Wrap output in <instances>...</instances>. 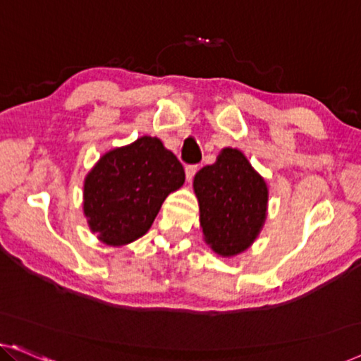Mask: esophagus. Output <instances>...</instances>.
<instances>
[{
    "mask_svg": "<svg viewBox=\"0 0 361 361\" xmlns=\"http://www.w3.org/2000/svg\"><path fill=\"white\" fill-rule=\"evenodd\" d=\"M197 170H199L197 165H188L186 169H185V171H186V180H188V181H192V178H195V175L197 173Z\"/></svg>",
    "mask_w": 361,
    "mask_h": 361,
    "instance_id": "34e87169",
    "label": "esophagus"
}]
</instances>
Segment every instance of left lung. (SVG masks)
Instances as JSON below:
<instances>
[{"mask_svg":"<svg viewBox=\"0 0 361 361\" xmlns=\"http://www.w3.org/2000/svg\"><path fill=\"white\" fill-rule=\"evenodd\" d=\"M206 243L220 256H235L255 241L267 209L266 181L236 149H224L214 165L195 176Z\"/></svg>","mask_w":361,"mask_h":361,"instance_id":"8db88e82","label":"left lung"}]
</instances>
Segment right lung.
I'll list each match as a JSON object with an SVG mask.
<instances>
[{
	"label": "right lung",
	"instance_id": "1",
	"mask_svg": "<svg viewBox=\"0 0 361 361\" xmlns=\"http://www.w3.org/2000/svg\"><path fill=\"white\" fill-rule=\"evenodd\" d=\"M185 183V169L157 137L144 136L99 160L84 185V214L106 245L147 232L160 206Z\"/></svg>",
	"mask_w": 361,
	"mask_h": 361
}]
</instances>
